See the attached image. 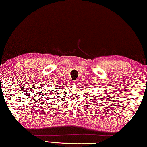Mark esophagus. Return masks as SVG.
I'll use <instances>...</instances> for the list:
<instances>
[{
    "mask_svg": "<svg viewBox=\"0 0 147 147\" xmlns=\"http://www.w3.org/2000/svg\"><path fill=\"white\" fill-rule=\"evenodd\" d=\"M73 84H78V80H74L73 81Z\"/></svg>",
    "mask_w": 147,
    "mask_h": 147,
    "instance_id": "34e87169",
    "label": "esophagus"
}]
</instances>
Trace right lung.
<instances>
[{"mask_svg": "<svg viewBox=\"0 0 147 147\" xmlns=\"http://www.w3.org/2000/svg\"><path fill=\"white\" fill-rule=\"evenodd\" d=\"M56 86V85H54ZM52 88H58V86H55V87H52ZM52 93H53V92H52ZM49 92H47V91H43V94H42V97H48L49 96Z\"/></svg>", "mask_w": 147, "mask_h": 147, "instance_id": "1", "label": "right lung"}]
</instances>
